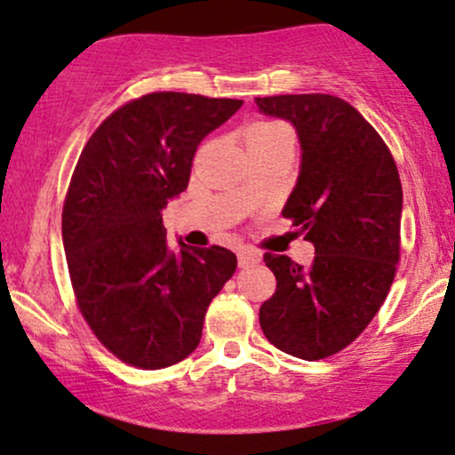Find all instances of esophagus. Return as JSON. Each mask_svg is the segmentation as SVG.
<instances>
[{
    "label": "esophagus",
    "instance_id": "1",
    "mask_svg": "<svg viewBox=\"0 0 455 455\" xmlns=\"http://www.w3.org/2000/svg\"><path fill=\"white\" fill-rule=\"evenodd\" d=\"M259 261H261L259 251L249 249V246H244V249L238 251V266L240 267H253Z\"/></svg>",
    "mask_w": 455,
    "mask_h": 455
}]
</instances>
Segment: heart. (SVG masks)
<instances>
[{"label":"heart","instance_id":"heart-1","mask_svg":"<svg viewBox=\"0 0 455 455\" xmlns=\"http://www.w3.org/2000/svg\"><path fill=\"white\" fill-rule=\"evenodd\" d=\"M270 126H276V124H255V126H251L249 131H257V128H270Z\"/></svg>","mask_w":455,"mask_h":455}]
</instances>
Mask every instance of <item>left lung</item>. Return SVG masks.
I'll return each instance as SVG.
<instances>
[{
	"label": "left lung",
	"mask_w": 455,
	"mask_h": 455,
	"mask_svg": "<svg viewBox=\"0 0 455 455\" xmlns=\"http://www.w3.org/2000/svg\"><path fill=\"white\" fill-rule=\"evenodd\" d=\"M263 116L295 128L299 177L283 215L306 232L314 261L263 255L276 276L259 310L267 341L318 361L355 341L388 295L399 263L403 189L375 128L344 99L280 94L257 99Z\"/></svg>",
	"instance_id": "8db88e82"
}]
</instances>
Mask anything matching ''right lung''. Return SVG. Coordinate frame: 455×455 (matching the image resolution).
Returning <instances> with one entry per match:
<instances>
[{"instance_id": "obj_1", "label": "right lung", "mask_w": 455, "mask_h": 455, "mask_svg": "<svg viewBox=\"0 0 455 455\" xmlns=\"http://www.w3.org/2000/svg\"><path fill=\"white\" fill-rule=\"evenodd\" d=\"M238 99L151 92L114 111L84 148L63 206V246L82 316L100 344L141 369L198 347L206 307L236 272L223 246L166 240L162 211L188 189L196 149Z\"/></svg>"}]
</instances>
